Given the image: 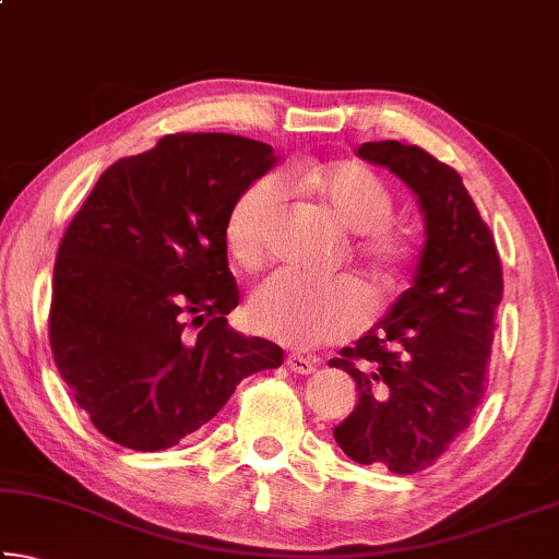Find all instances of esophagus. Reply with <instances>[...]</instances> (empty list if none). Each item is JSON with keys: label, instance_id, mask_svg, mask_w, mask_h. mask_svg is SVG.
<instances>
[{"label": "esophagus", "instance_id": "obj_1", "mask_svg": "<svg viewBox=\"0 0 559 559\" xmlns=\"http://www.w3.org/2000/svg\"><path fill=\"white\" fill-rule=\"evenodd\" d=\"M286 365H288V370L296 372V374H313L318 370L316 359L306 357V355H288Z\"/></svg>", "mask_w": 559, "mask_h": 559}]
</instances>
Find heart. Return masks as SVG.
Listing matches in <instances>:
<instances>
[{
	"instance_id": "b5f03b06",
	"label": "heart",
	"mask_w": 559,
	"mask_h": 559,
	"mask_svg": "<svg viewBox=\"0 0 559 559\" xmlns=\"http://www.w3.org/2000/svg\"><path fill=\"white\" fill-rule=\"evenodd\" d=\"M283 185L310 194L340 226L359 234L355 251L374 278H390L409 261V239L390 222L396 206L392 187L362 159L345 157L293 165L281 177L257 179L236 197L224 222V246L239 269L251 271L266 259ZM246 313L257 333L293 347L337 343L367 320L362 296L353 283H316L288 271L261 281L251 290Z\"/></svg>"
}]
</instances>
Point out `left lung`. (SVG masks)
Masks as SVG:
<instances>
[{
  "label": "left lung",
  "instance_id": "1",
  "mask_svg": "<svg viewBox=\"0 0 559 559\" xmlns=\"http://www.w3.org/2000/svg\"><path fill=\"white\" fill-rule=\"evenodd\" d=\"M357 155L416 194L427 243L412 288L377 328L330 359L357 384V406L333 437L362 466L416 473L468 427L486 392L503 266L456 169L396 140L365 143Z\"/></svg>",
  "mask_w": 559,
  "mask_h": 559
}]
</instances>
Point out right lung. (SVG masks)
<instances>
[{
	"label": "right lung",
	"mask_w": 559,
	"mask_h": 559,
	"mask_svg": "<svg viewBox=\"0 0 559 559\" xmlns=\"http://www.w3.org/2000/svg\"><path fill=\"white\" fill-rule=\"evenodd\" d=\"M276 163L226 132H177L100 175L53 263L49 340L73 400L103 437L175 447L216 416L243 377L283 349L226 323L239 288L224 222Z\"/></svg>",
	"instance_id": "add662e5"
}]
</instances>
